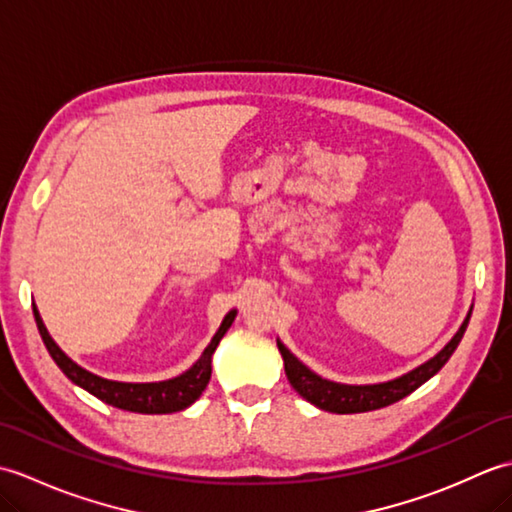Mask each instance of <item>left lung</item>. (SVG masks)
Masks as SVG:
<instances>
[{"label": "left lung", "instance_id": "obj_1", "mask_svg": "<svg viewBox=\"0 0 512 512\" xmlns=\"http://www.w3.org/2000/svg\"><path fill=\"white\" fill-rule=\"evenodd\" d=\"M469 319H471V310L462 321L460 330L453 334V339L444 345L436 356L429 358V361H424L416 369H411V372L402 374L394 380H385V383H376V385L334 383V380L314 374L312 369L303 365L279 339H277V347L281 356H284V367H286V376L290 380V385L295 387V391L301 398H306L314 407L330 413H363V411L387 407L391 402H398L400 398L409 396L411 391H416L422 383H427L431 376H436L442 369V365L447 363L451 354L455 352V347L460 345L462 336L466 332V325H469Z\"/></svg>", "mask_w": 512, "mask_h": 512}]
</instances>
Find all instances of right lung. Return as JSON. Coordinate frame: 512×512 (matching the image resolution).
I'll list each match as a JSON object with an SVG mask.
<instances>
[{
	"label": "right lung",
	"instance_id": "right-lung-1",
	"mask_svg": "<svg viewBox=\"0 0 512 512\" xmlns=\"http://www.w3.org/2000/svg\"><path fill=\"white\" fill-rule=\"evenodd\" d=\"M32 312H35L39 334L48 347L52 361L59 365L61 372L68 376L74 385L90 391L92 396L107 402V405L134 413H176L193 405V402L202 396L206 385H209L213 352L215 347L220 345L226 330L231 328L237 314V310H231L226 314L211 343L204 347L202 356L187 369V372H182L180 376L169 380H158V383H121V380L96 376L88 372V369H83L81 365H76L48 334L37 306H32Z\"/></svg>",
	"mask_w": 512,
	"mask_h": 512
}]
</instances>
